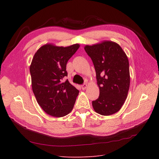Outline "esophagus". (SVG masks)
Returning <instances> with one entry per match:
<instances>
[{
    "label": "esophagus",
    "instance_id": "34e87169",
    "mask_svg": "<svg viewBox=\"0 0 159 159\" xmlns=\"http://www.w3.org/2000/svg\"><path fill=\"white\" fill-rule=\"evenodd\" d=\"M87 84L86 83H84L83 85L81 86V88H82V89H85L87 88Z\"/></svg>",
    "mask_w": 159,
    "mask_h": 159
}]
</instances>
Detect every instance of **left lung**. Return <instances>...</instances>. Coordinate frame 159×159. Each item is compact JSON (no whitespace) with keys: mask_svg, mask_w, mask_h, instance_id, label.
Here are the masks:
<instances>
[{"mask_svg":"<svg viewBox=\"0 0 159 159\" xmlns=\"http://www.w3.org/2000/svg\"><path fill=\"white\" fill-rule=\"evenodd\" d=\"M85 50L95 67L98 98L92 101L96 113L110 116L119 111L126 99L130 87L129 62L126 53L117 43L104 41Z\"/></svg>","mask_w":159,"mask_h":159,"instance_id":"1","label":"left lung"}]
</instances>
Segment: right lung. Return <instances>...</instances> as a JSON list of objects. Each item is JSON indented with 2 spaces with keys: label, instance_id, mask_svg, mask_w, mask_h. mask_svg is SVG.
Listing matches in <instances>:
<instances>
[{
  "label": "right lung",
  "instance_id": "obj_1",
  "mask_svg": "<svg viewBox=\"0 0 159 159\" xmlns=\"http://www.w3.org/2000/svg\"><path fill=\"white\" fill-rule=\"evenodd\" d=\"M79 47V43L67 47L48 43L33 57L30 66L32 89L39 105L50 116H65L75 104L79 91L65 79L67 63Z\"/></svg>",
  "mask_w": 159,
  "mask_h": 159
}]
</instances>
